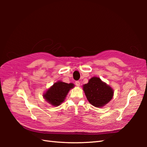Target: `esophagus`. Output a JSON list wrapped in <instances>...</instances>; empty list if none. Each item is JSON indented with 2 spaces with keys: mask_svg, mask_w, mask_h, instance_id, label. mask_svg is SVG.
<instances>
[{
  "mask_svg": "<svg viewBox=\"0 0 147 147\" xmlns=\"http://www.w3.org/2000/svg\"><path fill=\"white\" fill-rule=\"evenodd\" d=\"M75 84L77 87H79L80 86V82L79 81H76L75 82Z\"/></svg>",
  "mask_w": 147,
  "mask_h": 147,
  "instance_id": "esophagus-1",
  "label": "esophagus"
}]
</instances>
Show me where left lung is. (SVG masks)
Instances as JSON below:
<instances>
[{
    "label": "left lung",
    "mask_w": 147,
    "mask_h": 147,
    "mask_svg": "<svg viewBox=\"0 0 147 147\" xmlns=\"http://www.w3.org/2000/svg\"><path fill=\"white\" fill-rule=\"evenodd\" d=\"M83 90L89 102L96 108L106 105L112 99L114 93L110 86L96 76L92 77L88 84L83 85Z\"/></svg>",
    "instance_id": "obj_1"
}]
</instances>
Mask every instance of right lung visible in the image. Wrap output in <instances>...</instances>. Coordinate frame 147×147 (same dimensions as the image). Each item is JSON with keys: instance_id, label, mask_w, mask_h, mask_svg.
<instances>
[{"instance_id": "right-lung-1", "label": "right lung", "mask_w": 147, "mask_h": 147, "mask_svg": "<svg viewBox=\"0 0 147 147\" xmlns=\"http://www.w3.org/2000/svg\"><path fill=\"white\" fill-rule=\"evenodd\" d=\"M74 88L73 83L67 84L58 80L50 87L43 94L47 102L53 106H58L64 102L68 93Z\"/></svg>"}]
</instances>
